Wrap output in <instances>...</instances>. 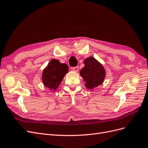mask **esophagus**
<instances>
[{
	"instance_id": "esophagus-1",
	"label": "esophagus",
	"mask_w": 148,
	"mask_h": 148,
	"mask_svg": "<svg viewBox=\"0 0 148 148\" xmlns=\"http://www.w3.org/2000/svg\"><path fill=\"white\" fill-rule=\"evenodd\" d=\"M79 67L78 66H75V67H73V68H72V69H73V71H75V72H77V71H79Z\"/></svg>"
}]
</instances>
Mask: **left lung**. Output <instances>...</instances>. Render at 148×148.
Wrapping results in <instances>:
<instances>
[{"label":"left lung","instance_id":"1","mask_svg":"<svg viewBox=\"0 0 148 148\" xmlns=\"http://www.w3.org/2000/svg\"><path fill=\"white\" fill-rule=\"evenodd\" d=\"M84 63L85 66L80 70V75L85 82L86 88L92 90L103 82L106 70L102 64L92 57L86 58Z\"/></svg>","mask_w":148,"mask_h":148}]
</instances>
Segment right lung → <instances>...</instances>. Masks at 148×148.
<instances>
[{"instance_id":"1","label":"right lung","mask_w":148,"mask_h":148,"mask_svg":"<svg viewBox=\"0 0 148 148\" xmlns=\"http://www.w3.org/2000/svg\"><path fill=\"white\" fill-rule=\"evenodd\" d=\"M66 64L61 63L58 60L52 59L44 69L42 74V84L51 90H56L68 72Z\"/></svg>"}]
</instances>
